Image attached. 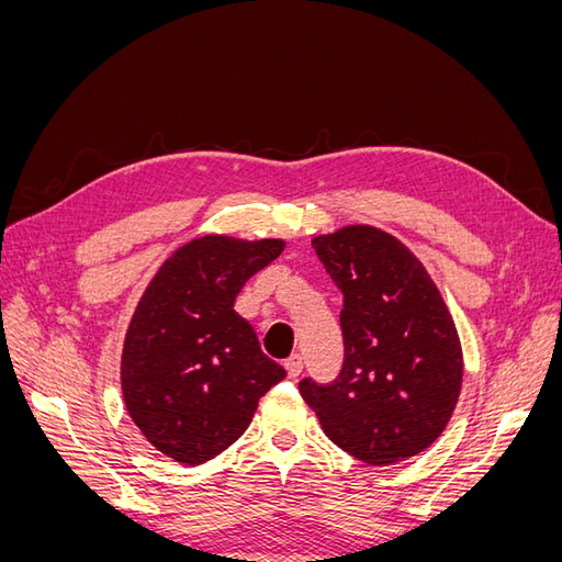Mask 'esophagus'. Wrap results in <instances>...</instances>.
I'll return each instance as SVG.
<instances>
[{
	"instance_id": "obj_1",
	"label": "esophagus",
	"mask_w": 562,
	"mask_h": 562,
	"mask_svg": "<svg viewBox=\"0 0 562 562\" xmlns=\"http://www.w3.org/2000/svg\"><path fill=\"white\" fill-rule=\"evenodd\" d=\"M285 370H288V375H291V378H297L300 375V372L304 370V363H302V356L300 353H293L291 356V359H285Z\"/></svg>"
}]
</instances>
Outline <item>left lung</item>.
<instances>
[{"mask_svg":"<svg viewBox=\"0 0 562 562\" xmlns=\"http://www.w3.org/2000/svg\"><path fill=\"white\" fill-rule=\"evenodd\" d=\"M345 295V363L335 382L300 394L337 448L372 467L403 462L446 431L462 391L454 321L429 271L396 236L347 225L314 236Z\"/></svg>","mask_w":562,"mask_h":562,"instance_id":"left-lung-1","label":"left lung"}]
</instances>
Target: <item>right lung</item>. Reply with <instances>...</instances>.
<instances>
[{
  "label": "right lung",
  "instance_id": "add662e5",
  "mask_svg": "<svg viewBox=\"0 0 562 562\" xmlns=\"http://www.w3.org/2000/svg\"><path fill=\"white\" fill-rule=\"evenodd\" d=\"M285 241L206 234L168 258L133 312L122 351V394L140 434L196 467L227 450L285 378L250 323L234 312L244 283Z\"/></svg>",
  "mask_w": 562,
  "mask_h": 562
}]
</instances>
